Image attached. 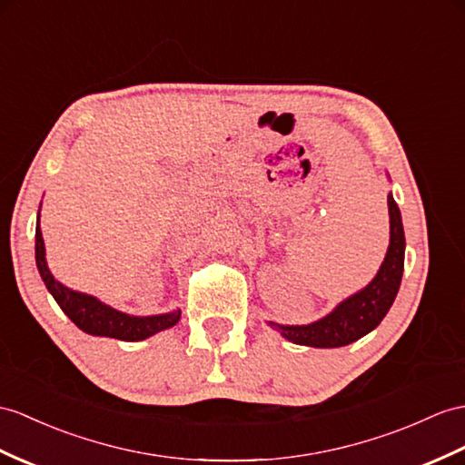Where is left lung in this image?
<instances>
[{"mask_svg": "<svg viewBox=\"0 0 465 465\" xmlns=\"http://www.w3.org/2000/svg\"><path fill=\"white\" fill-rule=\"evenodd\" d=\"M391 214V244L384 262L375 280L355 296L347 298L323 320L312 325H278L272 327L284 335L288 341L308 347H343L357 341L382 322L391 310L401 288L404 270V231L399 205L389 195Z\"/></svg>", "mask_w": 465, "mask_h": 465, "instance_id": "1", "label": "left lung"}]
</instances>
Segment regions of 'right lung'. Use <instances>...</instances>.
<instances>
[{"label": "right lung", "instance_id": "obj_1", "mask_svg": "<svg viewBox=\"0 0 465 465\" xmlns=\"http://www.w3.org/2000/svg\"><path fill=\"white\" fill-rule=\"evenodd\" d=\"M35 260L45 286L53 293V298L61 305V310L69 315L71 322L84 333L114 337L122 339V341H142V339L150 337L157 331L173 327L181 318L179 310L173 313L152 315V318H134V315L110 308V305L98 302L93 296L64 288L53 278L47 262H45V242L39 226L35 231Z\"/></svg>", "mask_w": 465, "mask_h": 465}]
</instances>
